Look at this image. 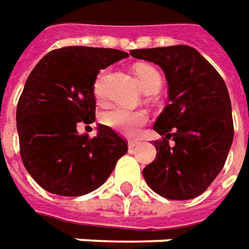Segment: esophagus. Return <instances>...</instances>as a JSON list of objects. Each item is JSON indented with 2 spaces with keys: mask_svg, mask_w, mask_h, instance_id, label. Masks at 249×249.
<instances>
[{
  "mask_svg": "<svg viewBox=\"0 0 249 249\" xmlns=\"http://www.w3.org/2000/svg\"><path fill=\"white\" fill-rule=\"evenodd\" d=\"M140 144H141V142H138V141H128V148H130V149H134V148H137Z\"/></svg>",
  "mask_w": 249,
  "mask_h": 249,
  "instance_id": "obj_1",
  "label": "esophagus"
}]
</instances>
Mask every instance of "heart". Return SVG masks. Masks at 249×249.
<instances>
[{
	"mask_svg": "<svg viewBox=\"0 0 249 249\" xmlns=\"http://www.w3.org/2000/svg\"><path fill=\"white\" fill-rule=\"evenodd\" d=\"M107 71H101L94 82V94L100 97L103 94V83H104ZM136 76L141 88L144 90L151 88H160L161 76L156 68L146 64H140L136 67ZM148 121V115L144 111H130L126 108L116 107L103 115V122L107 126L119 131L126 136H137L141 126Z\"/></svg>",
	"mask_w": 249,
	"mask_h": 249,
	"instance_id": "heart-1",
	"label": "heart"
}]
</instances>
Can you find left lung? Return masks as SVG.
Wrapping results in <instances>:
<instances>
[{"instance_id": "obj_1", "label": "left lung", "mask_w": 249, "mask_h": 249, "mask_svg": "<svg viewBox=\"0 0 249 249\" xmlns=\"http://www.w3.org/2000/svg\"><path fill=\"white\" fill-rule=\"evenodd\" d=\"M130 54L155 63L168 83V104L153 130L156 158L142 170L152 191L170 200L201 195L225 166L233 142L231 104L226 83L195 48L175 45L134 49ZM173 140V145L168 141Z\"/></svg>"}]
</instances>
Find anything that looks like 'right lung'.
Instances as JSON below:
<instances>
[{
    "label": "right lung",
    "mask_w": 249,
    "mask_h": 249,
    "mask_svg": "<svg viewBox=\"0 0 249 249\" xmlns=\"http://www.w3.org/2000/svg\"><path fill=\"white\" fill-rule=\"evenodd\" d=\"M127 56L116 49L67 46L49 52L28 75L16 109L20 156L45 191L88 195L127 152L126 141L108 126L98 124L93 138L76 130L96 121L93 85L100 70Z\"/></svg>",
    "instance_id": "obj_1"
}]
</instances>
